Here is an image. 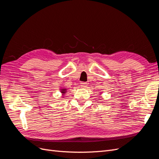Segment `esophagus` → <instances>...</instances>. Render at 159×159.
Segmentation results:
<instances>
[{"label":"esophagus","mask_w":159,"mask_h":159,"mask_svg":"<svg viewBox=\"0 0 159 159\" xmlns=\"http://www.w3.org/2000/svg\"><path fill=\"white\" fill-rule=\"evenodd\" d=\"M88 84L87 83H85V82H81V83H80V85H81V88H85L86 87H87V85Z\"/></svg>","instance_id":"34e87169"}]
</instances>
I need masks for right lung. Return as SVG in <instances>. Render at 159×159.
I'll return each mask as SVG.
<instances>
[{
    "label": "right lung",
    "mask_w": 159,
    "mask_h": 159,
    "mask_svg": "<svg viewBox=\"0 0 159 159\" xmlns=\"http://www.w3.org/2000/svg\"><path fill=\"white\" fill-rule=\"evenodd\" d=\"M67 89H65V88H62V89H60V92L62 93V95H64V94H65L66 92H67Z\"/></svg>",
    "instance_id": "right-lung-1"
}]
</instances>
